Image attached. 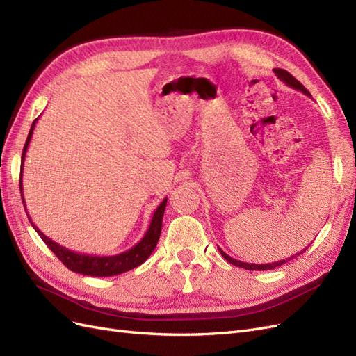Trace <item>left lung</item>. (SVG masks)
Wrapping results in <instances>:
<instances>
[{"label": "left lung", "mask_w": 356, "mask_h": 356, "mask_svg": "<svg viewBox=\"0 0 356 356\" xmlns=\"http://www.w3.org/2000/svg\"><path fill=\"white\" fill-rule=\"evenodd\" d=\"M273 72L276 74V77L281 80V81H284L286 86H289V88H293V89H296V90H300V92H303L305 95H307V96H312L310 93H309V90L305 88L303 84H301L298 80H296L293 75H291L288 71H285V70H281V68H275L273 70ZM218 251H220V254L225 258V260H227L230 264H233V266H238V267H242V268H245V270H272V268H275V267H279V266H282V264H285L286 261H289L291 258L293 257H297V255H300V254H303L305 251H306V248L303 251H300V252H297L296 255H293V257H289V258H286V260H281V261H276V263H266V264H254V263H243V261H239V260H234V258H232L230 255H227L225 254L221 248H218Z\"/></svg>", "instance_id": "8db88e82"}]
</instances>
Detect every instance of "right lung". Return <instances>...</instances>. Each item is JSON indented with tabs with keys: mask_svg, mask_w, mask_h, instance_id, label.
<instances>
[{
	"mask_svg": "<svg viewBox=\"0 0 356 356\" xmlns=\"http://www.w3.org/2000/svg\"><path fill=\"white\" fill-rule=\"evenodd\" d=\"M37 120L38 118H35L34 123H32L25 147H24L22 172H24V161H25V156H26V149L29 147L32 132H34ZM20 195H22V202L25 207L22 175H20ZM166 203H168V197H165L163 202H161L157 207V209L154 211L152 221H149V225H148V230L144 234V238L136 245H134L131 250L123 251V252L115 254V255H88V254H80L77 251L68 250V248L62 246V245L56 243L55 241L47 238V236L42 233L34 222L31 221V217L28 215V212H26V215H28L29 222L32 224V227H34L35 232L40 234V238L44 241V243L50 248L51 252L55 254L59 260L70 268V270L81 273V275H88V276H114V275L129 272V270H132V268L141 266L147 260V258L152 255V252L154 251V248L159 242L160 233H161V220H163Z\"/></svg>",
	"mask_w": 356,
	"mask_h": 356,
	"instance_id": "right-lung-1",
	"label": "right lung"
}]
</instances>
